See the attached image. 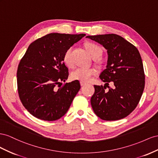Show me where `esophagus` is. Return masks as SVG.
I'll return each mask as SVG.
<instances>
[{"mask_svg": "<svg viewBox=\"0 0 158 158\" xmlns=\"http://www.w3.org/2000/svg\"><path fill=\"white\" fill-rule=\"evenodd\" d=\"M80 84H81V86H84V85H86V83H83V82H80Z\"/></svg>", "mask_w": 158, "mask_h": 158, "instance_id": "obj_1", "label": "esophagus"}]
</instances>
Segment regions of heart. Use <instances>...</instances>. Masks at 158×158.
Wrapping results in <instances>:
<instances>
[{"label": "heart", "instance_id": "obj_1", "mask_svg": "<svg viewBox=\"0 0 158 158\" xmlns=\"http://www.w3.org/2000/svg\"><path fill=\"white\" fill-rule=\"evenodd\" d=\"M87 52L94 60H97L100 57L102 53V49L98 45L93 43H87L85 44ZM72 51L73 49L69 48L67 49L64 53V61L65 65L70 67H73L74 63L72 59ZM97 74V71L93 68H85V67H78L71 73V78L73 80H78L81 82L87 83L92 79V77Z\"/></svg>", "mask_w": 158, "mask_h": 158}]
</instances>
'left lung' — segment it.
I'll list each match as a JSON object with an SVG mask.
<instances>
[{
  "mask_svg": "<svg viewBox=\"0 0 158 158\" xmlns=\"http://www.w3.org/2000/svg\"><path fill=\"white\" fill-rule=\"evenodd\" d=\"M104 47L108 53L106 68L99 77L105 86L94 85L91 98L93 111L104 120L124 118L136 109L145 85V74L138 49L114 34L87 35ZM114 83L112 88L109 83ZM106 87L109 90L106 91Z\"/></svg>",
  "mask_w": 158,
  "mask_h": 158,
  "instance_id": "8db88e82",
  "label": "left lung"
}]
</instances>
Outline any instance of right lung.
Listing matches in <instances>:
<instances>
[{
  "instance_id": "right-lung-1",
  "label": "right lung",
  "mask_w": 158,
  "mask_h": 158,
  "mask_svg": "<svg viewBox=\"0 0 158 158\" xmlns=\"http://www.w3.org/2000/svg\"><path fill=\"white\" fill-rule=\"evenodd\" d=\"M85 35L51 33L30 45L18 67L17 86L22 105L31 115L53 121L68 110L81 88L79 81L56 86L69 76L65 52Z\"/></svg>"
}]
</instances>
